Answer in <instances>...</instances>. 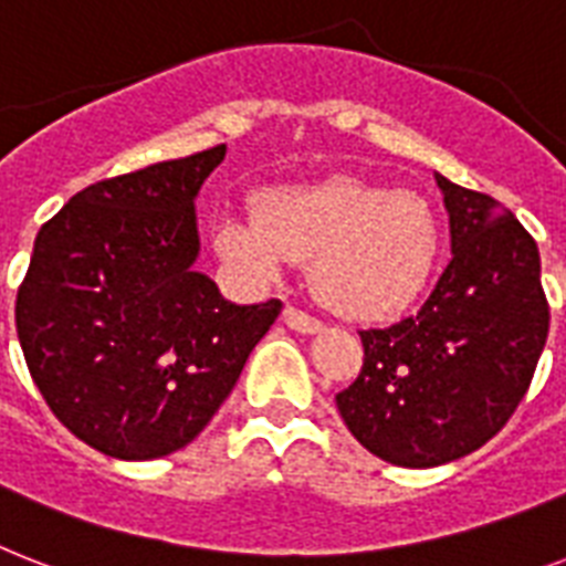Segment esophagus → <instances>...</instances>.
Instances as JSON below:
<instances>
[{
    "label": "esophagus",
    "mask_w": 566,
    "mask_h": 566,
    "mask_svg": "<svg viewBox=\"0 0 566 566\" xmlns=\"http://www.w3.org/2000/svg\"><path fill=\"white\" fill-rule=\"evenodd\" d=\"M282 319L287 328L298 331V334H316V331H323V323H319L316 316L305 314V311H298V307H293V305L284 307Z\"/></svg>",
    "instance_id": "1"
}]
</instances>
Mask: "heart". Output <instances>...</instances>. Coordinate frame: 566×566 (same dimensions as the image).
I'll list each match as a JSON object with an SVG mask.
<instances>
[{
  "instance_id": "1",
  "label": "heart",
  "mask_w": 566,
  "mask_h": 566,
  "mask_svg": "<svg viewBox=\"0 0 566 566\" xmlns=\"http://www.w3.org/2000/svg\"><path fill=\"white\" fill-rule=\"evenodd\" d=\"M211 241L250 284H275L293 261H311L319 302L360 323L403 314L442 255L439 214L424 197L360 177L270 188L255 218H220Z\"/></svg>"
}]
</instances>
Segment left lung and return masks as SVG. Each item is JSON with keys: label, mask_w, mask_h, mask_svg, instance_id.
Returning <instances> with one entry per match:
<instances>
[{"label": "left lung", "mask_w": 566, "mask_h": 566, "mask_svg": "<svg viewBox=\"0 0 566 566\" xmlns=\"http://www.w3.org/2000/svg\"><path fill=\"white\" fill-rule=\"evenodd\" d=\"M436 182L453 259L418 314L360 331L363 369L337 395L357 442L401 468L444 465L497 436L549 331L535 238L494 197Z\"/></svg>", "instance_id": "obj_1"}]
</instances>
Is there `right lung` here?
Here are the masks:
<instances>
[{
	"mask_svg": "<svg viewBox=\"0 0 566 566\" xmlns=\"http://www.w3.org/2000/svg\"><path fill=\"white\" fill-rule=\"evenodd\" d=\"M227 145L101 179L36 232L17 337L57 421L113 459L186 448L282 311L232 305L200 255L195 200Z\"/></svg>",
	"mask_w": 566,
	"mask_h": 566,
	"instance_id": "add662e5",
	"label": "right lung"
}]
</instances>
